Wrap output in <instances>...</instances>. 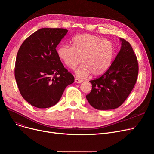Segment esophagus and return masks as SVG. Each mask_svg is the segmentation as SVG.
I'll return each mask as SVG.
<instances>
[{"label":"esophagus","mask_w":154,"mask_h":154,"mask_svg":"<svg viewBox=\"0 0 154 154\" xmlns=\"http://www.w3.org/2000/svg\"><path fill=\"white\" fill-rule=\"evenodd\" d=\"M75 82L77 83V84H80V83H82L83 81L82 80H80V79H75Z\"/></svg>","instance_id":"34e87169"}]
</instances>
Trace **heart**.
<instances>
[{
	"instance_id": "heart-1",
	"label": "heart",
	"mask_w": 154,
	"mask_h": 154,
	"mask_svg": "<svg viewBox=\"0 0 154 154\" xmlns=\"http://www.w3.org/2000/svg\"><path fill=\"white\" fill-rule=\"evenodd\" d=\"M72 47L63 45L59 47L57 54L66 66L75 68L82 59L83 63L75 70L79 78H85L91 74L100 75L110 67L114 55L112 43L107 40L92 34H84L75 36Z\"/></svg>"
}]
</instances>
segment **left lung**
I'll list each match as a JSON object with an SVG mask.
<instances>
[{"instance_id":"obj_1","label":"left lung","mask_w":154,"mask_h":154,"mask_svg":"<svg viewBox=\"0 0 154 154\" xmlns=\"http://www.w3.org/2000/svg\"><path fill=\"white\" fill-rule=\"evenodd\" d=\"M121 48L110 67L92 80V91L86 95L91 106L98 110H112L122 105L131 94L138 76V62L131 44L120 38Z\"/></svg>"}]
</instances>
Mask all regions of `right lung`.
<instances>
[{
    "label": "right lung",
    "instance_id": "1",
    "mask_svg": "<svg viewBox=\"0 0 154 154\" xmlns=\"http://www.w3.org/2000/svg\"><path fill=\"white\" fill-rule=\"evenodd\" d=\"M68 30L40 29L24 40L17 54L15 78L22 97L40 109L57 103L74 77L64 67L56 47Z\"/></svg>",
    "mask_w": 154,
    "mask_h": 154
}]
</instances>
